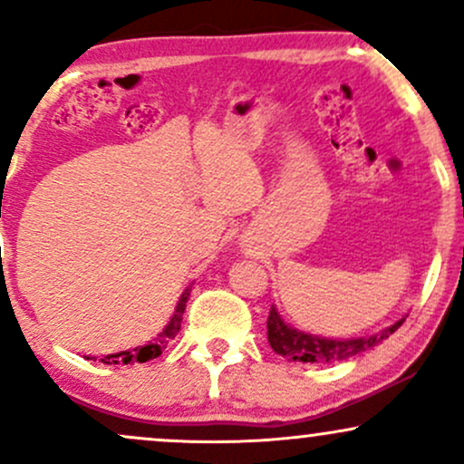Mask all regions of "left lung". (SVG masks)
I'll use <instances>...</instances> for the list:
<instances>
[{"mask_svg": "<svg viewBox=\"0 0 464 464\" xmlns=\"http://www.w3.org/2000/svg\"><path fill=\"white\" fill-rule=\"evenodd\" d=\"M406 317H401L395 324H392L384 331L370 334V337L359 339H328L317 337V334L298 331L285 324L281 315H278L276 306L272 304L270 315H267V342H270L272 350L276 354L285 356L287 361L295 362H311V365H333V362L345 361L350 356L372 350L389 334H393L401 326Z\"/></svg>", "mask_w": 464, "mask_h": 464, "instance_id": "left-lung-1", "label": "left lung"}]
</instances>
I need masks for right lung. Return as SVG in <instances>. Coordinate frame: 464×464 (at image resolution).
I'll return each mask as SVG.
<instances>
[{
	"instance_id": "obj_1",
	"label": "right lung",
	"mask_w": 464,
	"mask_h": 464,
	"mask_svg": "<svg viewBox=\"0 0 464 464\" xmlns=\"http://www.w3.org/2000/svg\"><path fill=\"white\" fill-rule=\"evenodd\" d=\"M189 292H192V285L183 289L181 298H179V303L175 306V314H172L170 322L166 324L164 331H161L158 337L153 339V342H149L147 345H140V348H133V350H125V353H119V354H108V356H102V362H105V365H119V362H122V365H131V362H147L150 359H158V356L161 354V350L169 345L172 339L177 337V333L181 331V320H183V311H186V303L189 298ZM91 359V356H88ZM94 361H97V356H92Z\"/></svg>"
}]
</instances>
